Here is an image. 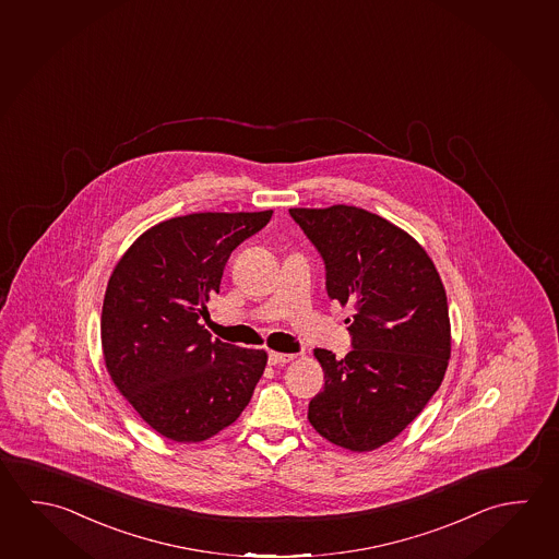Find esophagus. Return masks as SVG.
Returning <instances> with one entry per match:
<instances>
[{
	"mask_svg": "<svg viewBox=\"0 0 559 559\" xmlns=\"http://www.w3.org/2000/svg\"><path fill=\"white\" fill-rule=\"evenodd\" d=\"M293 359L294 355H290V353L269 352V362L271 365H284V362H290Z\"/></svg>",
	"mask_w": 559,
	"mask_h": 559,
	"instance_id": "1",
	"label": "esophagus"
}]
</instances>
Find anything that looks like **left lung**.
<instances>
[{
    "mask_svg": "<svg viewBox=\"0 0 559 559\" xmlns=\"http://www.w3.org/2000/svg\"><path fill=\"white\" fill-rule=\"evenodd\" d=\"M290 216L323 259L328 296L353 308L352 352L335 359L313 349L325 384L308 420L345 450L381 448L424 411L448 369L440 275L406 231L361 207H293Z\"/></svg>",
    "mask_w": 559,
    "mask_h": 559,
    "instance_id": "1",
    "label": "left lung"
}]
</instances>
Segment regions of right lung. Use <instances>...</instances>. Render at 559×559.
I'll use <instances>...</instances> for the list:
<instances>
[{
    "mask_svg": "<svg viewBox=\"0 0 559 559\" xmlns=\"http://www.w3.org/2000/svg\"><path fill=\"white\" fill-rule=\"evenodd\" d=\"M273 210L190 214L151 227L121 257L102 308V349L119 392L153 430L204 441L239 418L265 371L263 349L212 340L200 318L227 259Z\"/></svg>",
    "mask_w": 559,
    "mask_h": 559,
    "instance_id": "1",
    "label": "right lung"
}]
</instances>
